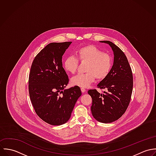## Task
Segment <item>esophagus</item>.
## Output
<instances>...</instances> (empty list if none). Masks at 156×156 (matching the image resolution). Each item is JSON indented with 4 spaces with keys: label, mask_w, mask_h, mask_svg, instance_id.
<instances>
[{
    "label": "esophagus",
    "mask_w": 156,
    "mask_h": 156,
    "mask_svg": "<svg viewBox=\"0 0 156 156\" xmlns=\"http://www.w3.org/2000/svg\"><path fill=\"white\" fill-rule=\"evenodd\" d=\"M81 91H82L83 93H84V92H86V89L84 88H81Z\"/></svg>",
    "instance_id": "1"
}]
</instances>
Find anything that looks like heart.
Masks as SVG:
<instances>
[{
  "label": "heart",
  "mask_w": 156,
  "mask_h": 156,
  "mask_svg": "<svg viewBox=\"0 0 156 156\" xmlns=\"http://www.w3.org/2000/svg\"><path fill=\"white\" fill-rule=\"evenodd\" d=\"M77 58L73 56H69L66 58L63 66L67 72L71 74L76 73L79 61L87 62L85 71L83 74H79L74 76L71 80V84L81 88L89 86L95 79L103 80L109 74L112 66L111 56L93 45L83 46L76 51Z\"/></svg>",
  "instance_id": "heart-1"
}]
</instances>
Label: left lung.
<instances>
[{
	"label": "left lung",
	"instance_id": "obj_1",
	"mask_svg": "<svg viewBox=\"0 0 156 156\" xmlns=\"http://www.w3.org/2000/svg\"><path fill=\"white\" fill-rule=\"evenodd\" d=\"M108 44L113 51V64L108 76L97 87L106 91L100 94L96 89L88 93L92 102L90 110L94 118L103 123L112 122L122 116L130 101L133 90V74L131 67L124 52L109 41H101Z\"/></svg>",
	"mask_w": 156,
	"mask_h": 156
}]
</instances>
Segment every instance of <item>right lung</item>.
Returning <instances> with one entry per match:
<instances>
[{"label": "right lung", "mask_w": 156, "mask_h": 156, "mask_svg": "<svg viewBox=\"0 0 156 156\" xmlns=\"http://www.w3.org/2000/svg\"><path fill=\"white\" fill-rule=\"evenodd\" d=\"M71 42L51 43L35 56L29 77V92L38 116L53 126L65 124L70 118L82 95L75 86L65 89L69 79L62 58Z\"/></svg>", "instance_id": "add662e5"}]
</instances>
